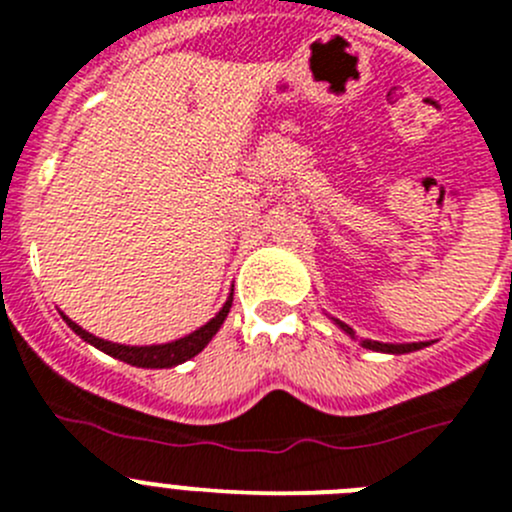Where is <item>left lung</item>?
Returning <instances> with one entry per match:
<instances>
[{"label":"left lung","mask_w":512,"mask_h":512,"mask_svg":"<svg viewBox=\"0 0 512 512\" xmlns=\"http://www.w3.org/2000/svg\"><path fill=\"white\" fill-rule=\"evenodd\" d=\"M334 324L342 329L344 334H349V337L354 339V329L349 324H344V321L339 319H332ZM364 349H372V352H384V354H410V352H417V349L422 347H430V342H412V344H384V342H374V339H362Z\"/></svg>","instance_id":"1"}]
</instances>
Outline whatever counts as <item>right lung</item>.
Returning a JSON list of instances; mask_svg holds the SVG:
<instances>
[{"label":"right lung","mask_w":512,"mask_h":512,"mask_svg":"<svg viewBox=\"0 0 512 512\" xmlns=\"http://www.w3.org/2000/svg\"><path fill=\"white\" fill-rule=\"evenodd\" d=\"M231 304H233V289H231V294H228L226 304L221 306V311H218V314L213 316L211 321H206L201 329L186 334V337L175 339V342L150 344V347H130V344L105 342V339H100V337H95V334L85 332L80 324H75V321H72L70 316L62 314V311H60V314H62V319H65V324L70 326L77 337L85 339L87 344H92V347L100 349V352L110 354V357L120 359V362H125V364H133V367L168 369V367H175V364L188 362V359H193L198 352H203V349H206V344L211 342L213 337H216V332L221 329L223 321H226L228 311H231Z\"/></svg>","instance_id":"obj_1"}]
</instances>
